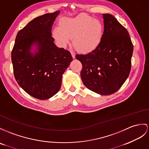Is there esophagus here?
<instances>
[{
    "label": "esophagus",
    "mask_w": 149,
    "mask_h": 149,
    "mask_svg": "<svg viewBox=\"0 0 149 149\" xmlns=\"http://www.w3.org/2000/svg\"><path fill=\"white\" fill-rule=\"evenodd\" d=\"M70 52H71V56H72V58H75V53L72 51V50H70Z\"/></svg>",
    "instance_id": "34e87169"
}]
</instances>
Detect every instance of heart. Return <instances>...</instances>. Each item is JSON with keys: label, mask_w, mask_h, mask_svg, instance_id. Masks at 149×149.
<instances>
[{"label": "heart", "mask_w": 149, "mask_h": 149, "mask_svg": "<svg viewBox=\"0 0 149 149\" xmlns=\"http://www.w3.org/2000/svg\"><path fill=\"white\" fill-rule=\"evenodd\" d=\"M102 34V23L84 14L72 18H63L59 26L53 30L54 37L61 46L66 45L70 38H72V45L83 52L90 51L97 47Z\"/></svg>", "instance_id": "1"}]
</instances>
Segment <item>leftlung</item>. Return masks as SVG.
Returning a JSON list of instances; mask_svg holds the SVG:
<instances>
[{
    "label": "left lung",
    "instance_id": "1",
    "mask_svg": "<svg viewBox=\"0 0 149 149\" xmlns=\"http://www.w3.org/2000/svg\"><path fill=\"white\" fill-rule=\"evenodd\" d=\"M104 30L96 48L77 54L82 64L81 78L87 88L100 95L116 92L125 82L132 66L133 45L126 29L109 14H103Z\"/></svg>",
    "mask_w": 149,
    "mask_h": 149
}]
</instances>
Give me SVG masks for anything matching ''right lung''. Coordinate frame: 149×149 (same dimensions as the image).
<instances>
[{"instance_id": "add662e5", "label": "right lung", "mask_w": 149, "mask_h": 149, "mask_svg": "<svg viewBox=\"0 0 149 149\" xmlns=\"http://www.w3.org/2000/svg\"><path fill=\"white\" fill-rule=\"evenodd\" d=\"M60 11L35 17L18 31L11 52L16 81L29 95L40 100L59 92L63 74L72 60L71 53L54 44L51 30ZM37 46L34 54L32 45Z\"/></svg>"}]
</instances>
